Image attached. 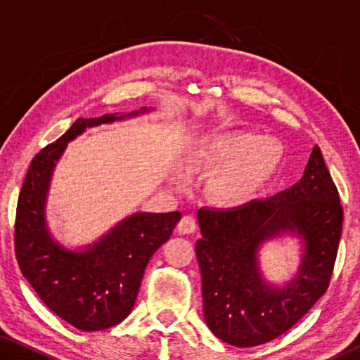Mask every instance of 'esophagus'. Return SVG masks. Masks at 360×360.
<instances>
[{
	"instance_id": "1",
	"label": "esophagus",
	"mask_w": 360,
	"mask_h": 360,
	"mask_svg": "<svg viewBox=\"0 0 360 360\" xmlns=\"http://www.w3.org/2000/svg\"><path fill=\"white\" fill-rule=\"evenodd\" d=\"M178 231L181 235H188V233H193L195 230H197V222H195V219L192 216H184L178 222Z\"/></svg>"
}]
</instances>
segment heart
Here are the masks:
<instances>
[{
  "instance_id": "1",
  "label": "heart",
  "mask_w": 360,
  "mask_h": 360,
  "mask_svg": "<svg viewBox=\"0 0 360 360\" xmlns=\"http://www.w3.org/2000/svg\"><path fill=\"white\" fill-rule=\"evenodd\" d=\"M283 158V146L255 133L231 131L214 136L195 152L192 167L224 168L212 181L211 192L219 203H249L271 181Z\"/></svg>"
}]
</instances>
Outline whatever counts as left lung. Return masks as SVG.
Instances as JSON below:
<instances>
[{"instance_id": "obj_1", "label": "left lung", "mask_w": 360, "mask_h": 360, "mask_svg": "<svg viewBox=\"0 0 360 360\" xmlns=\"http://www.w3.org/2000/svg\"><path fill=\"white\" fill-rule=\"evenodd\" d=\"M195 251L202 271L203 314L210 330L238 348L264 345L300 321L326 294L337 259L343 208L337 186L314 146L300 182L238 208H202ZM292 233L304 240L294 280L268 285L258 268L262 242Z\"/></svg>"}]
</instances>
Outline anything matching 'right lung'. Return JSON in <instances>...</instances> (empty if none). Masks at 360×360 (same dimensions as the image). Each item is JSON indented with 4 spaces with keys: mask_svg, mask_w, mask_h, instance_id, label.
Instances as JSON below:
<instances>
[{
    "mask_svg": "<svg viewBox=\"0 0 360 360\" xmlns=\"http://www.w3.org/2000/svg\"><path fill=\"white\" fill-rule=\"evenodd\" d=\"M127 115L77 119L56 143L34 155L17 202L14 246L22 275L51 311L84 332L117 326L131 313L146 265L179 222L181 212H136L85 251H70L46 225V198L53 167L71 139Z\"/></svg>",
    "mask_w": 360,
    "mask_h": 360,
    "instance_id": "add662e5",
    "label": "right lung"
}]
</instances>
